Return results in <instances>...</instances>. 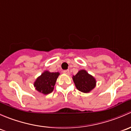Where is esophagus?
I'll return each mask as SVG.
<instances>
[{"label":"esophagus","instance_id":"34e87169","mask_svg":"<svg viewBox=\"0 0 131 131\" xmlns=\"http://www.w3.org/2000/svg\"><path fill=\"white\" fill-rule=\"evenodd\" d=\"M63 72H64V74H67L69 75V70H64V71H63Z\"/></svg>","mask_w":131,"mask_h":131}]
</instances>
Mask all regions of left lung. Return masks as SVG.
<instances>
[{
  "label": "left lung",
  "instance_id": "left-lung-1",
  "mask_svg": "<svg viewBox=\"0 0 131 131\" xmlns=\"http://www.w3.org/2000/svg\"><path fill=\"white\" fill-rule=\"evenodd\" d=\"M72 80L76 89L83 93L91 92L96 86V80L85 69H81L74 76H72Z\"/></svg>",
  "mask_w": 131,
  "mask_h": 131
}]
</instances>
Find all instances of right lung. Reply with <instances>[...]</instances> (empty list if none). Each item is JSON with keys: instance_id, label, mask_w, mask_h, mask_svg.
<instances>
[{"instance_id": "add662e5", "label": "right lung", "mask_w": 131, "mask_h": 131, "mask_svg": "<svg viewBox=\"0 0 131 131\" xmlns=\"http://www.w3.org/2000/svg\"><path fill=\"white\" fill-rule=\"evenodd\" d=\"M60 75V72H51L45 71L37 78L34 83L35 89L42 94H50L54 89L57 80Z\"/></svg>"}]
</instances>
